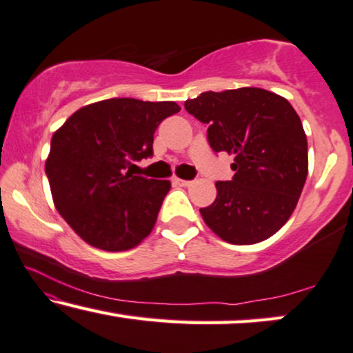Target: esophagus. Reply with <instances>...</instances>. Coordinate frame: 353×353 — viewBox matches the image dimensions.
I'll return each instance as SVG.
<instances>
[{
  "mask_svg": "<svg viewBox=\"0 0 353 353\" xmlns=\"http://www.w3.org/2000/svg\"><path fill=\"white\" fill-rule=\"evenodd\" d=\"M174 182L181 187H192L193 185V181H183V179H179V177L174 179Z\"/></svg>",
  "mask_w": 353,
  "mask_h": 353,
  "instance_id": "obj_1",
  "label": "esophagus"
}]
</instances>
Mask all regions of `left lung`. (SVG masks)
<instances>
[{
  "mask_svg": "<svg viewBox=\"0 0 353 353\" xmlns=\"http://www.w3.org/2000/svg\"><path fill=\"white\" fill-rule=\"evenodd\" d=\"M185 110L208 125L212 150L235 155L232 181L200 212L232 245H254L286 224L304 188L309 155L301 118L285 97L261 88L201 92Z\"/></svg>",
  "mask_w": 353,
  "mask_h": 353,
  "instance_id": "left-lung-1",
  "label": "left lung"
}]
</instances>
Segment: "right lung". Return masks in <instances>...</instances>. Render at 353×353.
Instances as JSON below:
<instances>
[{
  "label": "right lung",
  "mask_w": 353,
  "mask_h": 353,
  "mask_svg": "<svg viewBox=\"0 0 353 353\" xmlns=\"http://www.w3.org/2000/svg\"><path fill=\"white\" fill-rule=\"evenodd\" d=\"M176 102L113 97L79 108L51 139L46 176L54 205L84 241L126 251L150 235L170 181L134 176Z\"/></svg>",
  "instance_id": "right-lung-1"
}]
</instances>
